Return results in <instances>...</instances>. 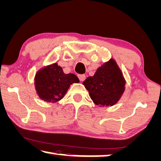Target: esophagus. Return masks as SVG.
Returning <instances> with one entry per match:
<instances>
[{"instance_id":"obj_1","label":"esophagus","mask_w":161,"mask_h":161,"mask_svg":"<svg viewBox=\"0 0 161 161\" xmlns=\"http://www.w3.org/2000/svg\"><path fill=\"white\" fill-rule=\"evenodd\" d=\"M78 77H79V79H80V81H83L86 79V76L85 75H79Z\"/></svg>"}]
</instances>
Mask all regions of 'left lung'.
<instances>
[{"label": "left lung", "mask_w": 161, "mask_h": 161, "mask_svg": "<svg viewBox=\"0 0 161 161\" xmlns=\"http://www.w3.org/2000/svg\"><path fill=\"white\" fill-rule=\"evenodd\" d=\"M83 85L97 105L113 106L125 90V80L114 61L111 59L99 67L93 76H89Z\"/></svg>", "instance_id": "left-lung-1"}]
</instances>
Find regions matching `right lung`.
<instances>
[{"instance_id": "right-lung-1", "label": "right lung", "mask_w": 161, "mask_h": 161, "mask_svg": "<svg viewBox=\"0 0 161 161\" xmlns=\"http://www.w3.org/2000/svg\"><path fill=\"white\" fill-rule=\"evenodd\" d=\"M79 81L75 75H66L62 68L55 63L36 74L35 85L41 99L48 103H56L63 98L71 84Z\"/></svg>"}]
</instances>
